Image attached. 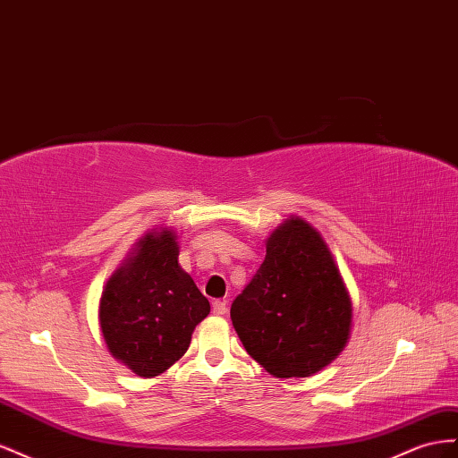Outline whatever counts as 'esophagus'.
I'll list each match as a JSON object with an SVG mask.
<instances>
[{
	"label": "esophagus",
	"instance_id": "esophagus-1",
	"mask_svg": "<svg viewBox=\"0 0 458 458\" xmlns=\"http://www.w3.org/2000/svg\"><path fill=\"white\" fill-rule=\"evenodd\" d=\"M226 310H228L226 301H222V299H216V301H213V312H215L216 317L226 315Z\"/></svg>",
	"mask_w": 458,
	"mask_h": 458
}]
</instances>
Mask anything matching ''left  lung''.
Listing matches in <instances>:
<instances>
[{"instance_id": "left-lung-1", "label": "left lung", "mask_w": 458, "mask_h": 458, "mask_svg": "<svg viewBox=\"0 0 458 458\" xmlns=\"http://www.w3.org/2000/svg\"><path fill=\"white\" fill-rule=\"evenodd\" d=\"M230 318L245 351L276 377H309L337 359L352 303L322 233L301 216L285 218Z\"/></svg>"}]
</instances>
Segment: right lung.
Segmentation results:
<instances>
[{"label":"right lung","mask_w":458,"mask_h":458,"mask_svg":"<svg viewBox=\"0 0 458 458\" xmlns=\"http://www.w3.org/2000/svg\"><path fill=\"white\" fill-rule=\"evenodd\" d=\"M178 255L173 228L143 233L101 292L98 317L107 351L140 377L171 369L211 312Z\"/></svg>","instance_id":"obj_1"}]
</instances>
